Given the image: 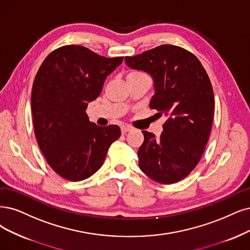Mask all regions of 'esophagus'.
Here are the masks:
<instances>
[{"label":"esophagus","instance_id":"1","mask_svg":"<svg viewBox=\"0 0 250 250\" xmlns=\"http://www.w3.org/2000/svg\"><path fill=\"white\" fill-rule=\"evenodd\" d=\"M122 133L123 134H125V133H127V132H130L131 130H132V127H130V126H126V125H123L122 127Z\"/></svg>","mask_w":250,"mask_h":250}]
</instances>
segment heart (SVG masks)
Listing matches in <instances>:
<instances>
[{
  "instance_id": "1",
  "label": "heart",
  "mask_w": 250,
  "mask_h": 250,
  "mask_svg": "<svg viewBox=\"0 0 250 250\" xmlns=\"http://www.w3.org/2000/svg\"><path fill=\"white\" fill-rule=\"evenodd\" d=\"M143 72H140V71H132L127 74V78L130 77H135V76H140V75H143Z\"/></svg>"
}]
</instances>
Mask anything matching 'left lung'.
<instances>
[{
	"instance_id": "1",
	"label": "left lung",
	"mask_w": 250,
	"mask_h": 250,
	"mask_svg": "<svg viewBox=\"0 0 250 250\" xmlns=\"http://www.w3.org/2000/svg\"><path fill=\"white\" fill-rule=\"evenodd\" d=\"M125 61L130 68L153 77L155 94L149 107L158 110V117L167 118L160 138L142 132L139 167L159 183L178 182L196 168L210 136L214 95L208 74L196 55L170 44Z\"/></svg>"
}]
</instances>
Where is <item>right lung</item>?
<instances>
[{"instance_id":"add662e5","label":"right lung","mask_w":250,"mask_h":250,"mask_svg":"<svg viewBox=\"0 0 250 250\" xmlns=\"http://www.w3.org/2000/svg\"><path fill=\"white\" fill-rule=\"evenodd\" d=\"M123 61L81 45H64L49 53L37 72L31 97L34 132L46 162L61 177H90L120 137L118 125L90 123L85 110Z\"/></svg>"}]
</instances>
